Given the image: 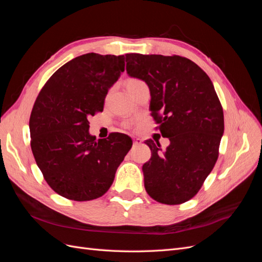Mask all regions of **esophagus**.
<instances>
[{"instance_id":"obj_1","label":"esophagus","mask_w":262,"mask_h":262,"mask_svg":"<svg viewBox=\"0 0 262 262\" xmlns=\"http://www.w3.org/2000/svg\"><path fill=\"white\" fill-rule=\"evenodd\" d=\"M142 143V140L141 139H139V138H134L133 139V145H140Z\"/></svg>"}]
</instances>
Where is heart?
Segmentation results:
<instances>
[{"label": "heart", "instance_id": "heart-1", "mask_svg": "<svg viewBox=\"0 0 262 262\" xmlns=\"http://www.w3.org/2000/svg\"><path fill=\"white\" fill-rule=\"evenodd\" d=\"M136 81H138V80H128L126 82H136Z\"/></svg>", "mask_w": 262, "mask_h": 262}]
</instances>
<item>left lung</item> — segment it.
Instances as JSON below:
<instances>
[{
    "label": "left lung",
    "instance_id": "8db88e82",
    "mask_svg": "<svg viewBox=\"0 0 262 262\" xmlns=\"http://www.w3.org/2000/svg\"><path fill=\"white\" fill-rule=\"evenodd\" d=\"M126 73L144 81L149 110L170 144L147 140L152 156L142 171L150 198L180 204L196 194L212 171L224 133L223 108L210 77L187 58L125 54Z\"/></svg>",
    "mask_w": 262,
    "mask_h": 262
}]
</instances>
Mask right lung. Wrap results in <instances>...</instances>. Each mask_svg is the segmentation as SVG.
<instances>
[{
	"label": "right lung",
	"mask_w": 262,
	"mask_h": 262,
	"mask_svg": "<svg viewBox=\"0 0 262 262\" xmlns=\"http://www.w3.org/2000/svg\"><path fill=\"white\" fill-rule=\"evenodd\" d=\"M124 55L86 53L55 71L30 115L31 150L48 185L74 201L105 194L132 146L122 133L96 140L89 118L102 112L110 87L124 71Z\"/></svg>",
	"instance_id": "1"
}]
</instances>
